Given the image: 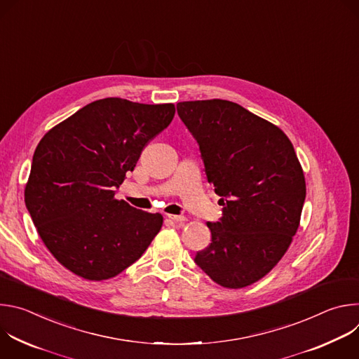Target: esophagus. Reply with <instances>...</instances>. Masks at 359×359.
Listing matches in <instances>:
<instances>
[{
  "label": "esophagus",
  "mask_w": 359,
  "mask_h": 359,
  "mask_svg": "<svg viewBox=\"0 0 359 359\" xmlns=\"http://www.w3.org/2000/svg\"><path fill=\"white\" fill-rule=\"evenodd\" d=\"M168 219L175 222V223H183L186 222V217L184 216H176V215H168Z\"/></svg>",
  "instance_id": "34e87169"
}]
</instances>
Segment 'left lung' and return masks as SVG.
I'll return each instance as SVG.
<instances>
[{
  "label": "left lung",
  "mask_w": 359,
  "mask_h": 359,
  "mask_svg": "<svg viewBox=\"0 0 359 359\" xmlns=\"http://www.w3.org/2000/svg\"><path fill=\"white\" fill-rule=\"evenodd\" d=\"M177 114L223 204L220 222H208L212 243L194 262L224 288L257 283L283 259L299 226L305 177L292 143L230 100L179 102Z\"/></svg>",
  "instance_id": "1"
}]
</instances>
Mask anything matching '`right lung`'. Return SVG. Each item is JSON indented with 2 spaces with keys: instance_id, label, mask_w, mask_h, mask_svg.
<instances>
[{
  "instance_id": "obj_1",
  "label": "right lung",
  "mask_w": 359,
  "mask_h": 359,
  "mask_svg": "<svg viewBox=\"0 0 359 359\" xmlns=\"http://www.w3.org/2000/svg\"><path fill=\"white\" fill-rule=\"evenodd\" d=\"M175 112L173 104L105 97L39 140L25 204L45 247L67 270L90 281L109 280L140 259L161 231V213L115 198V187Z\"/></svg>"
}]
</instances>
